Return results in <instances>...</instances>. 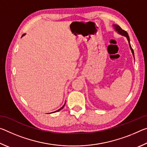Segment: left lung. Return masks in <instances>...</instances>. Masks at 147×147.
<instances>
[{
    "label": "left lung",
    "mask_w": 147,
    "mask_h": 147,
    "mask_svg": "<svg viewBox=\"0 0 147 147\" xmlns=\"http://www.w3.org/2000/svg\"><path fill=\"white\" fill-rule=\"evenodd\" d=\"M113 26H114V28H115V30L118 32L119 34H120L121 35H122V36H124L126 37V38H127L128 41V43H129V46H130V48L131 49V53H132V54L133 56L134 57V50L132 49V48H131V47L130 45V38H129L128 36V34L127 32H126V31L123 30V29H122L120 26H119V25H117V24H113Z\"/></svg>",
    "instance_id": "1"
}]
</instances>
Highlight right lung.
Instances as JSON below:
<instances>
[{
	"label": "right lung",
	"instance_id": "obj_1",
	"mask_svg": "<svg viewBox=\"0 0 147 147\" xmlns=\"http://www.w3.org/2000/svg\"><path fill=\"white\" fill-rule=\"evenodd\" d=\"M24 35H25V34H23V36H22V37H23V36H24ZM65 104H64V105H63V106H62V107H61V108L60 109H58V110H57V111H54V112H57V111H60L61 109H63V107L65 106ZM54 112H52V113H54Z\"/></svg>",
	"mask_w": 147,
	"mask_h": 147
}]
</instances>
